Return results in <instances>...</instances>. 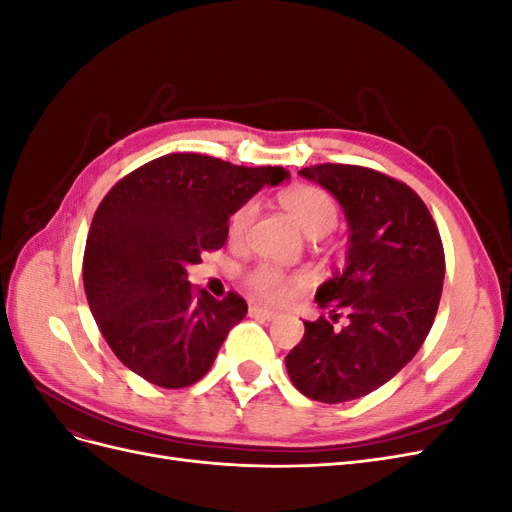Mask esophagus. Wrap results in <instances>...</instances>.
Wrapping results in <instances>:
<instances>
[{
  "label": "esophagus",
  "instance_id": "obj_1",
  "mask_svg": "<svg viewBox=\"0 0 512 512\" xmlns=\"http://www.w3.org/2000/svg\"><path fill=\"white\" fill-rule=\"evenodd\" d=\"M250 316L262 318V320H275V312H271V309L262 307V305H250Z\"/></svg>",
  "mask_w": 512,
  "mask_h": 512
}]
</instances>
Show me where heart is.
Returning <instances> with one entry per match:
<instances>
[{"mask_svg": "<svg viewBox=\"0 0 512 512\" xmlns=\"http://www.w3.org/2000/svg\"><path fill=\"white\" fill-rule=\"evenodd\" d=\"M282 207L292 215V220L299 224L309 239H320L331 232L337 224V205L329 192H324L316 185H297V188L286 190L280 196ZM256 215V203L241 205L228 222V235L232 239H239L250 228ZM309 277L305 273L284 271L273 265H260L254 271L247 273V286L256 294V297L271 301V303H284L294 292L305 288Z\"/></svg>", "mask_w": 512, "mask_h": 512, "instance_id": "obj_1", "label": "heart"}]
</instances>
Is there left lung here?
I'll use <instances>...</instances> for the list:
<instances>
[{
    "label": "left lung",
    "instance_id": "8db88e82",
    "mask_svg": "<svg viewBox=\"0 0 512 512\" xmlns=\"http://www.w3.org/2000/svg\"><path fill=\"white\" fill-rule=\"evenodd\" d=\"M299 175L331 192L346 215V269L316 290L331 320L346 314V324L303 322L286 369L305 397L342 404L380 389L423 346L442 297L444 250L429 209L406 183L350 164Z\"/></svg>",
    "mask_w": 512,
    "mask_h": 512
}]
</instances>
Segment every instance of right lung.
<instances>
[{"label": "right lung", "instance_id": "1", "mask_svg": "<svg viewBox=\"0 0 512 512\" xmlns=\"http://www.w3.org/2000/svg\"><path fill=\"white\" fill-rule=\"evenodd\" d=\"M288 177L282 166L168 153L104 196L87 235L83 284L106 344L130 371L162 389L207 374L247 305L235 292L218 301L194 290L188 267L226 243L232 213Z\"/></svg>", "mask_w": 512, "mask_h": 512}]
</instances>
